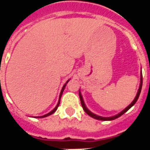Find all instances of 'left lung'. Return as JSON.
<instances>
[{
    "label": "left lung",
    "mask_w": 150,
    "mask_h": 150,
    "mask_svg": "<svg viewBox=\"0 0 150 150\" xmlns=\"http://www.w3.org/2000/svg\"><path fill=\"white\" fill-rule=\"evenodd\" d=\"M142 73H141V81H140V86H139L138 91H137V95H136V97L134 98V100H132V103L129 104L128 107H126L125 108V109H124L123 111H121L120 112H119L118 114H116V115H115V116H109V117H104V116H98V115H96V114L91 112V111L89 110L88 108L86 107L84 101H83V96H82V94H81V92H80V91H79V98H80V101H81L82 107H83V110H84L85 112L87 113L88 115H89V116H91V117L94 118V119L100 120H115V119H116V118L120 117V116H122L124 113H125L127 111L129 110V108H132V106H133V105L136 104V102H137V100H138L139 96H140V93H141V91H142Z\"/></svg>",
    "instance_id": "obj_1"
}]
</instances>
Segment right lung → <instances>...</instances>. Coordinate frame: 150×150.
I'll return each mask as SVG.
<instances>
[{
    "mask_svg": "<svg viewBox=\"0 0 150 150\" xmlns=\"http://www.w3.org/2000/svg\"><path fill=\"white\" fill-rule=\"evenodd\" d=\"M69 80L70 79H68L67 81L66 82V83L64 85H63V87H62V90H61V92H60V95H59V102H58V104H57V105H56V107L53 109L52 111H50V112H48L47 114H45V115H43V116H36V118H43V117H46V116H50L51 114H53V113L56 110H57V108H58V107H59V104H60V99H61V96H62V92H63V91H64V89H65V87H66V85H67V83H68Z\"/></svg>",
    "mask_w": 150,
    "mask_h": 150,
    "instance_id": "obj_1",
    "label": "right lung"
}]
</instances>
